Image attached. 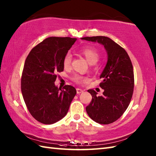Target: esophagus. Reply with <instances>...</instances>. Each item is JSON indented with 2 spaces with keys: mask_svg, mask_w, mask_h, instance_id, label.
<instances>
[{
  "mask_svg": "<svg viewBox=\"0 0 156 156\" xmlns=\"http://www.w3.org/2000/svg\"><path fill=\"white\" fill-rule=\"evenodd\" d=\"M76 92H77V94H80L82 92H83V90H82L80 88H77L76 89Z\"/></svg>",
  "mask_w": 156,
  "mask_h": 156,
  "instance_id": "34e87169",
  "label": "esophagus"
}]
</instances>
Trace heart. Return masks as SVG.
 Here are the masks:
<instances>
[{
    "label": "heart",
    "instance_id": "1",
    "mask_svg": "<svg viewBox=\"0 0 156 156\" xmlns=\"http://www.w3.org/2000/svg\"><path fill=\"white\" fill-rule=\"evenodd\" d=\"M82 54L84 55L87 61L91 64H96L98 60L100 55H99L98 51L97 50V49L93 47H87L82 49ZM72 54L69 52H68L64 56V59H63V65L64 68H69L72 62ZM83 78L80 75H75L73 77V80L76 82H80Z\"/></svg>",
    "mask_w": 156,
    "mask_h": 156
}]
</instances>
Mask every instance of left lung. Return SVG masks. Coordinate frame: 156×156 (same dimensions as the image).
<instances>
[{
	"label": "left lung",
	"mask_w": 156,
	"mask_h": 156,
	"mask_svg": "<svg viewBox=\"0 0 156 156\" xmlns=\"http://www.w3.org/2000/svg\"><path fill=\"white\" fill-rule=\"evenodd\" d=\"M81 39L102 45L107 54V64L100 76L103 79L100 84L104 90L103 95L99 97L92 89L88 90L92 98L86 110L98 123H112L124 113L133 95L134 74L131 61L127 51L107 37H85Z\"/></svg>",
	"instance_id": "obj_1"
}]
</instances>
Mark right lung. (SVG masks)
I'll list each match as a JSON object with an SVG mask.
<instances>
[{
  "label": "right lung",
  "mask_w": 156,
  "mask_h": 156,
  "mask_svg": "<svg viewBox=\"0 0 156 156\" xmlns=\"http://www.w3.org/2000/svg\"><path fill=\"white\" fill-rule=\"evenodd\" d=\"M76 38L50 37L31 49L21 78L23 99L31 115L44 124L55 123L67 114L76 94L74 87L55 85L57 72L64 70L63 59Z\"/></svg>",
  "instance_id": "obj_1"
}]
</instances>
